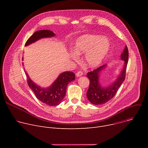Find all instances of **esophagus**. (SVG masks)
<instances>
[{
    "label": "esophagus",
    "mask_w": 148,
    "mask_h": 148,
    "mask_svg": "<svg viewBox=\"0 0 148 148\" xmlns=\"http://www.w3.org/2000/svg\"><path fill=\"white\" fill-rule=\"evenodd\" d=\"M76 76L77 77H81V76H82V75H83V73L81 71H78L77 73H76Z\"/></svg>",
    "instance_id": "obj_1"
}]
</instances>
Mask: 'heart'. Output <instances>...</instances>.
I'll return each mask as SVG.
<instances>
[{
    "label": "heart",
    "mask_w": 148,
    "mask_h": 148,
    "mask_svg": "<svg viewBox=\"0 0 148 148\" xmlns=\"http://www.w3.org/2000/svg\"><path fill=\"white\" fill-rule=\"evenodd\" d=\"M110 49L108 41L99 36L87 34L79 37L75 41L73 51L77 56L84 53V62L89 67L94 68L101 64ZM71 57L76 59L74 54Z\"/></svg>",
    "instance_id": "obj_1"
}]
</instances>
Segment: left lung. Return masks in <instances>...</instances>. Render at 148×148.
<instances>
[{"label": "left lung", "instance_id": "8db88e82", "mask_svg": "<svg viewBox=\"0 0 148 148\" xmlns=\"http://www.w3.org/2000/svg\"><path fill=\"white\" fill-rule=\"evenodd\" d=\"M128 56V49L126 46L121 56V58L125 61L122 72L115 82L108 87L105 88L101 87L99 82V74L106 66L103 65L87 73V76L90 79V86L87 92V97L91 103L94 105H102L113 98L125 80Z\"/></svg>", "mask_w": 148, "mask_h": 148}]
</instances>
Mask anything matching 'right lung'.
<instances>
[{
	"label": "right lung",
	"instance_id": "obj_1",
	"mask_svg": "<svg viewBox=\"0 0 148 148\" xmlns=\"http://www.w3.org/2000/svg\"><path fill=\"white\" fill-rule=\"evenodd\" d=\"M55 34L49 30H42L34 33L27 40L25 46H28L36 41L45 37H53ZM27 75V82L29 87L34 92L36 98L41 102L50 106L59 105L64 98L66 93L67 86L69 82L75 79V74L73 72L67 71L61 73L52 85L47 88L38 87Z\"/></svg>",
	"mask_w": 148,
	"mask_h": 148
}]
</instances>
